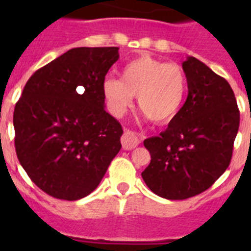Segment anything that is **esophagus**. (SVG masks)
I'll return each instance as SVG.
<instances>
[{"label": "esophagus", "mask_w": 251, "mask_h": 251, "mask_svg": "<svg viewBox=\"0 0 251 251\" xmlns=\"http://www.w3.org/2000/svg\"><path fill=\"white\" fill-rule=\"evenodd\" d=\"M121 141L124 150H133V148H136L141 143V137L136 132L126 129L123 133V136H122Z\"/></svg>", "instance_id": "34e87169"}]
</instances>
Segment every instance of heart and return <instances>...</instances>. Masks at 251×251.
Segmentation results:
<instances>
[{
  "label": "heart",
  "instance_id": "heart-1",
  "mask_svg": "<svg viewBox=\"0 0 251 251\" xmlns=\"http://www.w3.org/2000/svg\"><path fill=\"white\" fill-rule=\"evenodd\" d=\"M186 90L182 69L151 55H142L126 64L121 79L108 76L103 81L104 98L113 115H123L138 95L143 114L158 124L170 123L179 114Z\"/></svg>",
  "mask_w": 251,
  "mask_h": 251
}]
</instances>
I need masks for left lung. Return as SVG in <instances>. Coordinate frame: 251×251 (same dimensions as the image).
<instances>
[{"instance_id": "1", "label": "left lung", "mask_w": 251, "mask_h": 251, "mask_svg": "<svg viewBox=\"0 0 251 251\" xmlns=\"http://www.w3.org/2000/svg\"><path fill=\"white\" fill-rule=\"evenodd\" d=\"M188 95L167 129L143 145L151 163L142 172L152 192L185 200L211 187L229 167L240 113L231 86L194 56L182 63Z\"/></svg>"}]
</instances>
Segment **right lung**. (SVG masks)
Wrapping results in <instances>:
<instances>
[{"instance_id": "obj_1", "label": "right lung", "mask_w": 251, "mask_h": 251, "mask_svg": "<svg viewBox=\"0 0 251 251\" xmlns=\"http://www.w3.org/2000/svg\"><path fill=\"white\" fill-rule=\"evenodd\" d=\"M119 48H75L39 69L13 112L17 158L32 182L60 200L98 187L123 129L105 112L103 81Z\"/></svg>"}]
</instances>
